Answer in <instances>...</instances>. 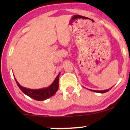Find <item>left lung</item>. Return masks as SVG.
Returning a JSON list of instances; mask_svg holds the SVG:
<instances>
[{"mask_svg": "<svg viewBox=\"0 0 130 130\" xmlns=\"http://www.w3.org/2000/svg\"><path fill=\"white\" fill-rule=\"evenodd\" d=\"M112 88V87H111ZM111 88L109 89H107V90H92V91H94V92H98V93H101V94H103V93H105L106 92L109 91L110 89H111Z\"/></svg>", "mask_w": 130, "mask_h": 130, "instance_id": "1", "label": "left lung"}]
</instances>
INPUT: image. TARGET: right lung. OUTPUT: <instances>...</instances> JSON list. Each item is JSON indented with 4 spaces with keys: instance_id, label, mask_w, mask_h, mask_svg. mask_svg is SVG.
I'll list each match as a JSON object with an SVG mask.
<instances>
[{
    "instance_id": "obj_1",
    "label": "right lung",
    "mask_w": 130,
    "mask_h": 130,
    "mask_svg": "<svg viewBox=\"0 0 130 130\" xmlns=\"http://www.w3.org/2000/svg\"><path fill=\"white\" fill-rule=\"evenodd\" d=\"M60 73L57 75L53 83L48 87L40 89H30L21 86L15 79L17 84L24 94L36 101H44L53 96L58 89V80Z\"/></svg>"
}]
</instances>
